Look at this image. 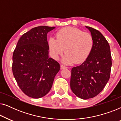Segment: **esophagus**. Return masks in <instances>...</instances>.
I'll return each mask as SVG.
<instances>
[{
	"mask_svg": "<svg viewBox=\"0 0 121 121\" xmlns=\"http://www.w3.org/2000/svg\"><path fill=\"white\" fill-rule=\"evenodd\" d=\"M67 67H65V65H63V64H61L60 65V69H67Z\"/></svg>",
	"mask_w": 121,
	"mask_h": 121,
	"instance_id": "obj_1",
	"label": "esophagus"
}]
</instances>
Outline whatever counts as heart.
<instances>
[{
  "label": "heart",
  "mask_w": 121,
  "mask_h": 121,
  "mask_svg": "<svg viewBox=\"0 0 121 121\" xmlns=\"http://www.w3.org/2000/svg\"><path fill=\"white\" fill-rule=\"evenodd\" d=\"M56 38L51 37L49 39L51 56L58 59L65 49L66 53L62 61L67 64L83 62L93 48L94 39L91 35L77 28L69 27L60 29L56 34Z\"/></svg>",
  "instance_id": "obj_1"
}]
</instances>
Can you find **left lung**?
I'll use <instances>...</instances> for the list:
<instances>
[{"instance_id":"obj_1","label":"left lung","mask_w":121,"mask_h":121,"mask_svg":"<svg viewBox=\"0 0 121 121\" xmlns=\"http://www.w3.org/2000/svg\"><path fill=\"white\" fill-rule=\"evenodd\" d=\"M94 39L90 55L81 65L72 69L70 88L79 98L86 100L102 91L110 77L112 66L110 47L101 33L86 26Z\"/></svg>"}]
</instances>
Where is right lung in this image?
<instances>
[{"mask_svg": "<svg viewBox=\"0 0 121 121\" xmlns=\"http://www.w3.org/2000/svg\"><path fill=\"white\" fill-rule=\"evenodd\" d=\"M54 29L40 26L31 29L20 38L13 53V75L22 92L32 98L48 93L60 70L58 63L48 56L47 36Z\"/></svg>", "mask_w": 121, "mask_h": 121, "instance_id": "right-lung-1", "label": "right lung"}]
</instances>
